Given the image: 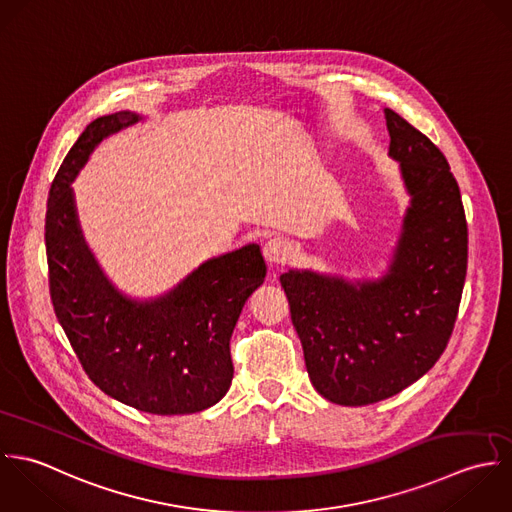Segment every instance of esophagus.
I'll use <instances>...</instances> for the list:
<instances>
[{
    "instance_id": "obj_1",
    "label": "esophagus",
    "mask_w": 512,
    "mask_h": 512,
    "mask_svg": "<svg viewBox=\"0 0 512 512\" xmlns=\"http://www.w3.org/2000/svg\"><path fill=\"white\" fill-rule=\"evenodd\" d=\"M289 255H291V247L279 237H273L263 245V257L271 267L283 265L289 259Z\"/></svg>"
}]
</instances>
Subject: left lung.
Returning <instances> with one entry per match:
<instances>
[{"label": "left lung", "mask_w": 512, "mask_h": 512, "mask_svg": "<svg viewBox=\"0 0 512 512\" xmlns=\"http://www.w3.org/2000/svg\"><path fill=\"white\" fill-rule=\"evenodd\" d=\"M390 158L409 196L402 233L380 279L348 281L289 269L281 287L314 390L338 406L400 394L443 354L467 275V221L441 150L384 108Z\"/></svg>", "instance_id": "1"}]
</instances>
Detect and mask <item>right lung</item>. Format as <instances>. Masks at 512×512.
<instances>
[{
	"label": "right lung",
	"mask_w": 512,
	"mask_h": 512,
	"mask_svg": "<svg viewBox=\"0 0 512 512\" xmlns=\"http://www.w3.org/2000/svg\"><path fill=\"white\" fill-rule=\"evenodd\" d=\"M140 120L130 110L101 116L65 156L45 215L49 291L83 370L106 396L156 415L196 413L231 386L229 340L267 265L249 243L207 259L156 299H132L110 283L83 237L71 184L104 138Z\"/></svg>",
	"instance_id": "right-lung-1"
}]
</instances>
